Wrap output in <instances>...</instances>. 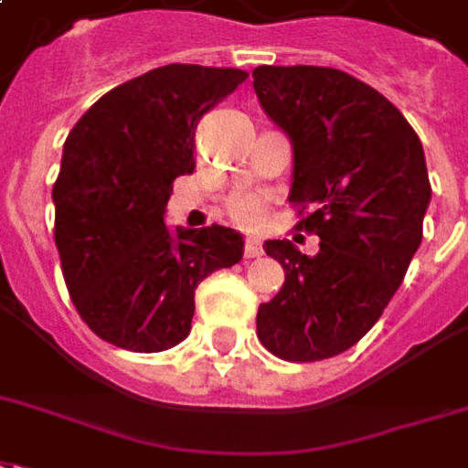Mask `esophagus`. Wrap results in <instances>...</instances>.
<instances>
[{
	"instance_id": "obj_1",
	"label": "esophagus",
	"mask_w": 468,
	"mask_h": 468,
	"mask_svg": "<svg viewBox=\"0 0 468 468\" xmlns=\"http://www.w3.org/2000/svg\"><path fill=\"white\" fill-rule=\"evenodd\" d=\"M261 254H263L261 244L254 241V239H249L247 244H244V259H259Z\"/></svg>"
}]
</instances>
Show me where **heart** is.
Listing matches in <instances>:
<instances>
[{
  "instance_id": "heart-1",
  "label": "heart",
  "mask_w": 468,
  "mask_h": 468,
  "mask_svg": "<svg viewBox=\"0 0 468 468\" xmlns=\"http://www.w3.org/2000/svg\"><path fill=\"white\" fill-rule=\"evenodd\" d=\"M229 214L241 227H256L261 219V202L251 195L234 197L229 202Z\"/></svg>"
}]
</instances>
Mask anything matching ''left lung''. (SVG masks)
Returning a JSON list of instances; mask_svg holds the SVG:
<instances>
[{
  "label": "left lung",
  "mask_w": 468,
  "mask_h": 468,
  "mask_svg": "<svg viewBox=\"0 0 468 468\" xmlns=\"http://www.w3.org/2000/svg\"><path fill=\"white\" fill-rule=\"evenodd\" d=\"M251 76L293 147L288 202L314 207L296 227L321 237L315 256L288 239L263 244L286 281L259 305L256 335L281 360H325L380 321L420 249L431 199L424 150L405 115L350 73L259 66Z\"/></svg>",
  "instance_id": "obj_1"
}]
</instances>
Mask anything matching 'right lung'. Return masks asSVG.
<instances>
[{"instance_id":"obj_1","label":"right lung","mask_w":468,"mask_h":468,"mask_svg":"<svg viewBox=\"0 0 468 468\" xmlns=\"http://www.w3.org/2000/svg\"><path fill=\"white\" fill-rule=\"evenodd\" d=\"M249 73L170 63L108 90L63 143L54 239L71 301L98 338L160 353L187 338L195 288L241 261L229 227L170 229L172 182L195 170V130Z\"/></svg>"}]
</instances>
